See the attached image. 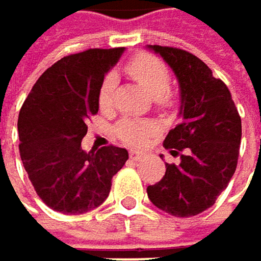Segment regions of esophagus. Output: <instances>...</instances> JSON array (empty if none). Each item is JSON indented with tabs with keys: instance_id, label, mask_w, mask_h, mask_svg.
<instances>
[{
	"instance_id": "esophagus-1",
	"label": "esophagus",
	"mask_w": 261,
	"mask_h": 261,
	"mask_svg": "<svg viewBox=\"0 0 261 261\" xmlns=\"http://www.w3.org/2000/svg\"><path fill=\"white\" fill-rule=\"evenodd\" d=\"M142 158H144V154L141 151H138V150H132V151H129V159H132V161H139Z\"/></svg>"
}]
</instances>
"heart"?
Returning a JSON list of instances; mask_svg holds the SVG:
<instances>
[{"label": "heart", "mask_w": 261, "mask_h": 261, "mask_svg": "<svg viewBox=\"0 0 261 261\" xmlns=\"http://www.w3.org/2000/svg\"><path fill=\"white\" fill-rule=\"evenodd\" d=\"M125 71L135 81H138L151 97L158 99L159 105H165L168 102L167 91L170 88L171 76L168 68L161 59L151 55H139L125 65ZM113 88H114V74H108L105 76L99 90L100 107H107L110 103ZM153 132L154 128L151 123L136 122L132 119L122 120L116 128L117 138L126 144H141Z\"/></svg>", "instance_id": "obj_1"}]
</instances>
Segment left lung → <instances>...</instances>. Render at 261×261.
<instances>
[{
    "instance_id": "8db88e82",
    "label": "left lung",
    "mask_w": 261,
    "mask_h": 261,
    "mask_svg": "<svg viewBox=\"0 0 261 261\" xmlns=\"http://www.w3.org/2000/svg\"><path fill=\"white\" fill-rule=\"evenodd\" d=\"M150 48L177 76L182 120L164 141L180 162L165 164L162 180L147 188L148 199L174 217H193L216 203L236 173L242 119L226 84L202 59L176 47Z\"/></svg>"
}]
</instances>
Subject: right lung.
<instances>
[{
    "label": "right lung",
    "mask_w": 261,
    "mask_h": 261,
    "mask_svg": "<svg viewBox=\"0 0 261 261\" xmlns=\"http://www.w3.org/2000/svg\"><path fill=\"white\" fill-rule=\"evenodd\" d=\"M123 48H88L48 67L18 117L19 154L29 179L51 210L77 216L102 205L128 151L114 145L84 151L87 122L99 110L105 73Z\"/></svg>",
    "instance_id": "1"
}]
</instances>
